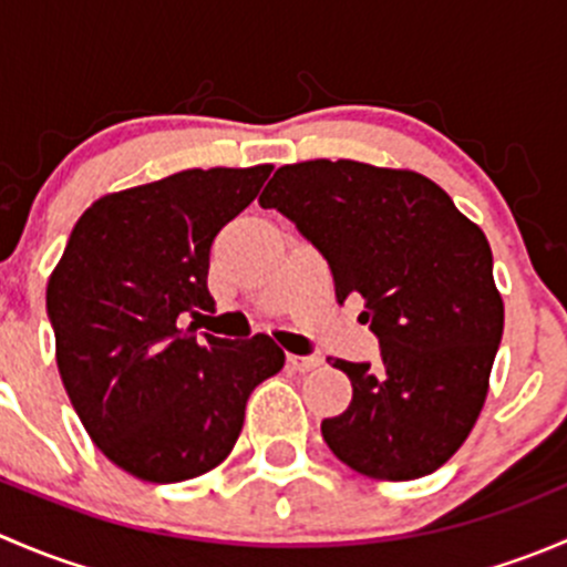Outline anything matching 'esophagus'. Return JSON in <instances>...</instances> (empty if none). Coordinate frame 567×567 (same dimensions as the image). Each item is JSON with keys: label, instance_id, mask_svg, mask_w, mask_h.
I'll list each match as a JSON object with an SVG mask.
<instances>
[{"label": "esophagus", "instance_id": "1", "mask_svg": "<svg viewBox=\"0 0 567 567\" xmlns=\"http://www.w3.org/2000/svg\"><path fill=\"white\" fill-rule=\"evenodd\" d=\"M323 362L320 357H299V353H288V368L296 373H307V370H316Z\"/></svg>", "mask_w": 567, "mask_h": 567}]
</instances>
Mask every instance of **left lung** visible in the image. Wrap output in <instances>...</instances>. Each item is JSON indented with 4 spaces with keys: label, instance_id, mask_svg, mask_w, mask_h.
I'll return each mask as SVG.
<instances>
[{
    "label": "left lung",
    "instance_id": "left-lung-1",
    "mask_svg": "<svg viewBox=\"0 0 567 567\" xmlns=\"http://www.w3.org/2000/svg\"><path fill=\"white\" fill-rule=\"evenodd\" d=\"M257 203L326 257L340 305L362 296L379 337V362H334L353 398L323 442L375 480L436 472L483 411L505 326L483 230L425 175L348 158L279 167Z\"/></svg>",
    "mask_w": 567,
    "mask_h": 567
}]
</instances>
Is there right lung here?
Here are the masks:
<instances>
[{
	"label": "right lung",
	"instance_id": "1",
	"mask_svg": "<svg viewBox=\"0 0 567 567\" xmlns=\"http://www.w3.org/2000/svg\"><path fill=\"white\" fill-rule=\"evenodd\" d=\"M271 164L183 169L95 199L45 288L56 368L95 447L147 483L219 466L251 390L279 373L268 334H194L214 310L210 247L257 197Z\"/></svg>",
	"mask_w": 567,
	"mask_h": 567
}]
</instances>
